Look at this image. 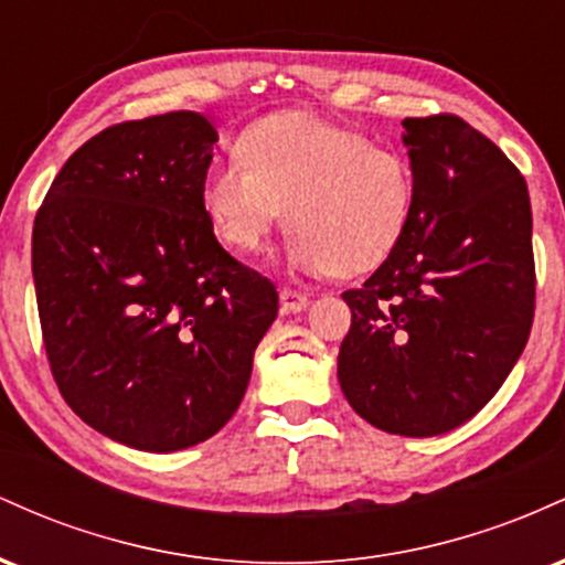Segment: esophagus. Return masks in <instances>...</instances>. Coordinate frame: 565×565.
Masks as SVG:
<instances>
[{"mask_svg": "<svg viewBox=\"0 0 565 565\" xmlns=\"http://www.w3.org/2000/svg\"><path fill=\"white\" fill-rule=\"evenodd\" d=\"M278 300H281L284 313H297V310L308 308V295H302V291H297V289L284 287L281 291H278Z\"/></svg>", "mask_w": 565, "mask_h": 565, "instance_id": "34e87169", "label": "esophagus"}]
</instances>
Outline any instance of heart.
Returning a JSON list of instances; mask_svg holds the SVG:
<instances>
[{
	"mask_svg": "<svg viewBox=\"0 0 565 565\" xmlns=\"http://www.w3.org/2000/svg\"><path fill=\"white\" fill-rule=\"evenodd\" d=\"M236 151L242 162L220 161L201 180V210L231 249L257 252L284 215L297 274L359 276L398 249L414 210L398 151L305 111L252 121Z\"/></svg>",
	"mask_w": 565,
	"mask_h": 565,
	"instance_id": "obj_1",
	"label": "heart"
}]
</instances>
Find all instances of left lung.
<instances>
[{
  "instance_id": "8db88e82",
  "label": "left lung",
  "mask_w": 565,
  "mask_h": 565,
  "mask_svg": "<svg viewBox=\"0 0 565 565\" xmlns=\"http://www.w3.org/2000/svg\"><path fill=\"white\" fill-rule=\"evenodd\" d=\"M414 210L398 249L348 289L337 355L348 404L380 430L430 438L494 398L534 321L526 180L459 116L404 119Z\"/></svg>"
}]
</instances>
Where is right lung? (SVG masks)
<instances>
[{
  "label": "right lung",
  "mask_w": 565,
  "mask_h": 565,
  "mask_svg": "<svg viewBox=\"0 0 565 565\" xmlns=\"http://www.w3.org/2000/svg\"><path fill=\"white\" fill-rule=\"evenodd\" d=\"M215 142L196 111L103 129L63 164L34 220L53 377L84 423L129 449L215 436L278 313L274 284L233 260L201 210Z\"/></svg>",
  "instance_id": "obj_1"
}]
</instances>
